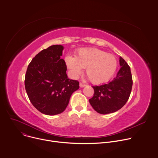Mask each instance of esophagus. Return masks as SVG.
<instances>
[{
  "mask_svg": "<svg viewBox=\"0 0 158 158\" xmlns=\"http://www.w3.org/2000/svg\"><path fill=\"white\" fill-rule=\"evenodd\" d=\"M85 84H82V83H81V82H80L79 83V86H80V88H84V87H85Z\"/></svg>",
  "mask_w": 158,
  "mask_h": 158,
  "instance_id": "obj_1",
  "label": "esophagus"
}]
</instances>
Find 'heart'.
Returning <instances> with one entry per match:
<instances>
[{
    "label": "heart",
    "instance_id": "b5f03b06",
    "mask_svg": "<svg viewBox=\"0 0 158 158\" xmlns=\"http://www.w3.org/2000/svg\"><path fill=\"white\" fill-rule=\"evenodd\" d=\"M65 64L71 76L77 77L85 68V73L94 84H102L109 81L115 73L118 62L111 54L96 48L79 49L75 57L67 55Z\"/></svg>",
    "mask_w": 158,
    "mask_h": 158
}]
</instances>
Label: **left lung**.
I'll return each mask as SVG.
<instances>
[{"instance_id": "1", "label": "left lung", "mask_w": 158, "mask_h": 158, "mask_svg": "<svg viewBox=\"0 0 158 158\" xmlns=\"http://www.w3.org/2000/svg\"><path fill=\"white\" fill-rule=\"evenodd\" d=\"M120 68L111 81L93 86L94 94L89 99L93 109L100 114H108L122 108L128 101L132 87L131 68L120 57Z\"/></svg>"}]
</instances>
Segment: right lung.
<instances>
[{
    "label": "right lung",
    "mask_w": 158,
    "mask_h": 158,
    "mask_svg": "<svg viewBox=\"0 0 158 158\" xmlns=\"http://www.w3.org/2000/svg\"><path fill=\"white\" fill-rule=\"evenodd\" d=\"M64 47L52 45L38 53L27 69L25 89L32 105L41 113L55 115L67 108L79 83L67 77V66L61 59Z\"/></svg>",
    "instance_id": "add662e5"
}]
</instances>
